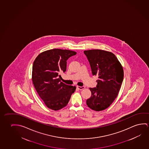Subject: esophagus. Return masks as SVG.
<instances>
[{"label": "esophagus", "mask_w": 149, "mask_h": 149, "mask_svg": "<svg viewBox=\"0 0 149 149\" xmlns=\"http://www.w3.org/2000/svg\"><path fill=\"white\" fill-rule=\"evenodd\" d=\"M76 87H77V88L79 90H83L85 88V87H84V86L81 87V86H77Z\"/></svg>", "instance_id": "34e87169"}]
</instances>
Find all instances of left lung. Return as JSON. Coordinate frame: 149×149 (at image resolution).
I'll return each instance as SVG.
<instances>
[{
  "label": "left lung",
  "mask_w": 149,
  "mask_h": 149,
  "mask_svg": "<svg viewBox=\"0 0 149 149\" xmlns=\"http://www.w3.org/2000/svg\"><path fill=\"white\" fill-rule=\"evenodd\" d=\"M89 62L93 75L99 76L96 88H90L91 96L88 106L96 111L106 109L117 97L123 80L124 71L116 56L110 52L91 49L84 52Z\"/></svg>",
  "instance_id": "1"
}]
</instances>
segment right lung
Here are the masks:
<instances>
[{
    "label": "right lung",
    "mask_w": 149,
    "mask_h": 149,
    "mask_svg": "<svg viewBox=\"0 0 149 149\" xmlns=\"http://www.w3.org/2000/svg\"><path fill=\"white\" fill-rule=\"evenodd\" d=\"M76 52L61 49H53L40 53L32 66V80L34 88L45 105L58 110L66 106L75 86L61 81L60 72L66 70V61Z\"/></svg>",
    "instance_id": "add662e5"
}]
</instances>
